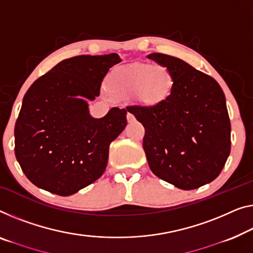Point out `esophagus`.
Here are the masks:
<instances>
[{
    "label": "esophagus",
    "instance_id": "esophagus-1",
    "mask_svg": "<svg viewBox=\"0 0 253 253\" xmlns=\"http://www.w3.org/2000/svg\"><path fill=\"white\" fill-rule=\"evenodd\" d=\"M127 120H128V123H133L134 120H135L134 115L130 114V112H128V114H127Z\"/></svg>",
    "mask_w": 253,
    "mask_h": 253
}]
</instances>
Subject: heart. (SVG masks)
I'll list each match as a JSON object with an SVG mask.
<instances>
[{
  "label": "heart",
  "mask_w": 253,
  "mask_h": 253,
  "mask_svg": "<svg viewBox=\"0 0 253 253\" xmlns=\"http://www.w3.org/2000/svg\"><path fill=\"white\" fill-rule=\"evenodd\" d=\"M108 83L109 90L116 96L128 97L135 94L138 102L156 104L170 93L172 76L164 66L131 65L112 71ZM105 94L110 95L108 90Z\"/></svg>",
  "instance_id": "heart-1"
}]
</instances>
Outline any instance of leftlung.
Masks as SVG:
<instances>
[{
	"label": "left lung",
	"mask_w": 253,
	"mask_h": 253,
	"mask_svg": "<svg viewBox=\"0 0 253 253\" xmlns=\"http://www.w3.org/2000/svg\"><path fill=\"white\" fill-rule=\"evenodd\" d=\"M148 58L170 71L168 96L153 105H128L145 128L143 149L156 176L182 190L212 182L231 152L225 94L212 77L175 56Z\"/></svg>",
	"instance_id": "8db88e82"
}]
</instances>
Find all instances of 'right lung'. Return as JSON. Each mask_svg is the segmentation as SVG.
Instances as JSON below:
<instances>
[{
	"mask_svg": "<svg viewBox=\"0 0 253 253\" xmlns=\"http://www.w3.org/2000/svg\"><path fill=\"white\" fill-rule=\"evenodd\" d=\"M120 61L117 53L74 56L28 88L14 126V153L34 185L68 197L102 176L127 110L112 108L96 119L87 100L100 95L105 75Z\"/></svg>",
	"mask_w": 253,
	"mask_h": 253,
	"instance_id": "right-lung-1",
	"label": "right lung"
}]
</instances>
